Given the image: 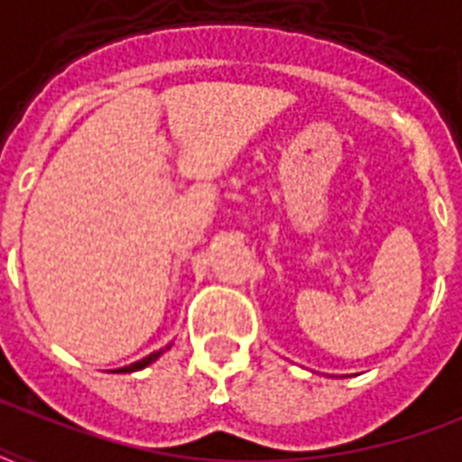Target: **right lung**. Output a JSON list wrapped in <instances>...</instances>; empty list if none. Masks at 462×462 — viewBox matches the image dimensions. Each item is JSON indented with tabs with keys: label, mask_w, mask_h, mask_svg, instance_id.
<instances>
[{
	"label": "right lung",
	"mask_w": 462,
	"mask_h": 462,
	"mask_svg": "<svg viewBox=\"0 0 462 462\" xmlns=\"http://www.w3.org/2000/svg\"><path fill=\"white\" fill-rule=\"evenodd\" d=\"M167 350H170V345H165V347H160V350L151 352V355H148V357L139 359V362H134V365H129V366H119V369H115V374H132V372H139V369H146L148 365H153L155 359H158L160 355H162V352H167Z\"/></svg>",
	"instance_id": "1"
}]
</instances>
